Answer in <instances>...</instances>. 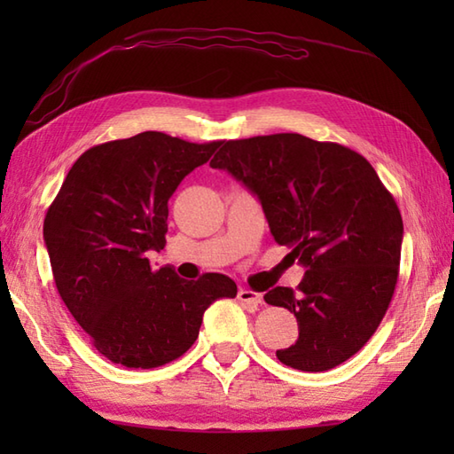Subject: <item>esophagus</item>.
I'll return each instance as SVG.
<instances>
[{"instance_id":"34e87169","label":"esophagus","mask_w":454,"mask_h":454,"mask_svg":"<svg viewBox=\"0 0 454 454\" xmlns=\"http://www.w3.org/2000/svg\"><path fill=\"white\" fill-rule=\"evenodd\" d=\"M238 301L247 304V306H259L263 302V294L252 291V288H239Z\"/></svg>"}]
</instances>
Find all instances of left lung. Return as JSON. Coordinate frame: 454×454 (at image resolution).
<instances>
[{
  "instance_id": "1",
  "label": "left lung",
  "mask_w": 454,
  "mask_h": 454,
  "mask_svg": "<svg viewBox=\"0 0 454 454\" xmlns=\"http://www.w3.org/2000/svg\"><path fill=\"white\" fill-rule=\"evenodd\" d=\"M210 168L259 199L278 246L306 273L296 291L263 298L296 316L298 340L277 351L286 366L330 371L371 340L398 283L403 224L396 200L361 153L285 132L222 142Z\"/></svg>"
}]
</instances>
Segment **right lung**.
<instances>
[{
  "label": "right lung",
  "mask_w": 454,
  "mask_h": 454,
  "mask_svg": "<svg viewBox=\"0 0 454 454\" xmlns=\"http://www.w3.org/2000/svg\"><path fill=\"white\" fill-rule=\"evenodd\" d=\"M222 142L140 132L83 152L46 210L44 244L67 310L105 359L156 369L195 343L202 314L238 286L220 273L185 281L153 271L166 246L168 200Z\"/></svg>",
  "instance_id": "1"
}]
</instances>
